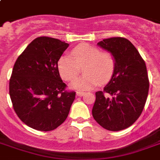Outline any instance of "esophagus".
Returning a JSON list of instances; mask_svg holds the SVG:
<instances>
[{
    "instance_id": "1",
    "label": "esophagus",
    "mask_w": 160,
    "mask_h": 160,
    "mask_svg": "<svg viewBox=\"0 0 160 160\" xmlns=\"http://www.w3.org/2000/svg\"><path fill=\"white\" fill-rule=\"evenodd\" d=\"M85 92H80V91L76 92V95H77V96H79V97H81V96H83V95H85Z\"/></svg>"
}]
</instances>
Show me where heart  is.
<instances>
[{
  "label": "heart",
  "instance_id": "b5f03b06",
  "mask_svg": "<svg viewBox=\"0 0 160 160\" xmlns=\"http://www.w3.org/2000/svg\"><path fill=\"white\" fill-rule=\"evenodd\" d=\"M73 58L62 55L59 59L57 68L60 76L66 81H72L80 74L83 67L84 75L71 84L78 90H88L98 84L105 85L110 80L115 68L114 55L109 51H100L89 44H80L73 49Z\"/></svg>",
  "mask_w": 160,
  "mask_h": 160
}]
</instances>
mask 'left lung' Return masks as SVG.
Segmentation results:
<instances>
[{"label": "left lung", "instance_id": "1", "mask_svg": "<svg viewBox=\"0 0 160 160\" xmlns=\"http://www.w3.org/2000/svg\"><path fill=\"white\" fill-rule=\"evenodd\" d=\"M97 45L114 55L115 68L104 90L95 93L92 115L105 129L119 131L134 124L144 109L149 87L146 65L127 39H105Z\"/></svg>", "mask_w": 160, "mask_h": 160}]
</instances>
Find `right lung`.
I'll return each instance as SVG.
<instances>
[{
	"label": "right lung",
	"mask_w": 160,
	"mask_h": 160,
	"mask_svg": "<svg viewBox=\"0 0 160 160\" xmlns=\"http://www.w3.org/2000/svg\"><path fill=\"white\" fill-rule=\"evenodd\" d=\"M69 44L41 36L29 44L17 58L9 90L17 116L26 125L51 131L67 118L75 92L65 90L57 63Z\"/></svg>",
	"instance_id": "add662e5"
}]
</instances>
